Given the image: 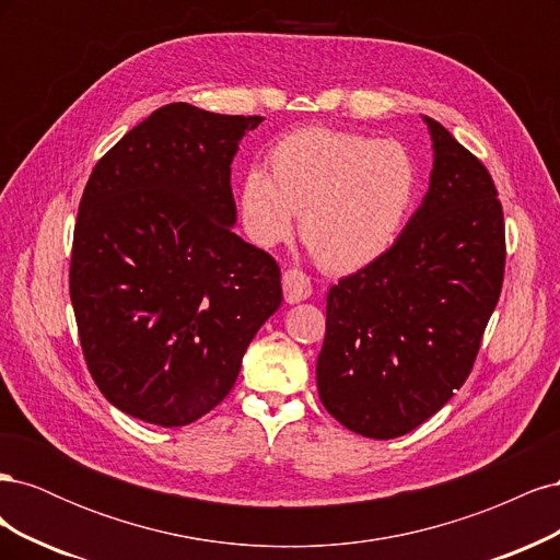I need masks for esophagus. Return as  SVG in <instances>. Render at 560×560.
Returning <instances> with one entry per match:
<instances>
[{"instance_id": "obj_1", "label": "esophagus", "mask_w": 560, "mask_h": 560, "mask_svg": "<svg viewBox=\"0 0 560 560\" xmlns=\"http://www.w3.org/2000/svg\"><path fill=\"white\" fill-rule=\"evenodd\" d=\"M282 290H284V301L287 303H299L306 301L313 294V287L308 276L303 270L290 268L282 273Z\"/></svg>"}]
</instances>
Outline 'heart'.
<instances>
[{
  "label": "heart",
  "mask_w": 560,
  "mask_h": 560,
  "mask_svg": "<svg viewBox=\"0 0 560 560\" xmlns=\"http://www.w3.org/2000/svg\"><path fill=\"white\" fill-rule=\"evenodd\" d=\"M268 175L252 167L235 189L247 238L287 243L301 214V238L329 273H354L383 259L409 222L420 171L409 149L331 128H299L270 147Z\"/></svg>",
  "instance_id": "b5f03b06"
}]
</instances>
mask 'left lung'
I'll return each mask as SVG.
<instances>
[{"label": "left lung", "mask_w": 560, "mask_h": 560, "mask_svg": "<svg viewBox=\"0 0 560 560\" xmlns=\"http://www.w3.org/2000/svg\"><path fill=\"white\" fill-rule=\"evenodd\" d=\"M430 189L383 259L327 294L317 393L343 428L395 439L432 418L477 360L504 278V214L486 165L422 116Z\"/></svg>", "instance_id": "1"}]
</instances>
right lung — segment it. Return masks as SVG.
<instances>
[{"instance_id":"1","label":"right lung","mask_w":560,"mask_h":560,"mask_svg":"<svg viewBox=\"0 0 560 560\" xmlns=\"http://www.w3.org/2000/svg\"><path fill=\"white\" fill-rule=\"evenodd\" d=\"M261 121L165 105L83 189L70 264L83 358L107 401L151 425L212 411L282 303L276 259L231 229V163Z\"/></svg>"}]
</instances>
